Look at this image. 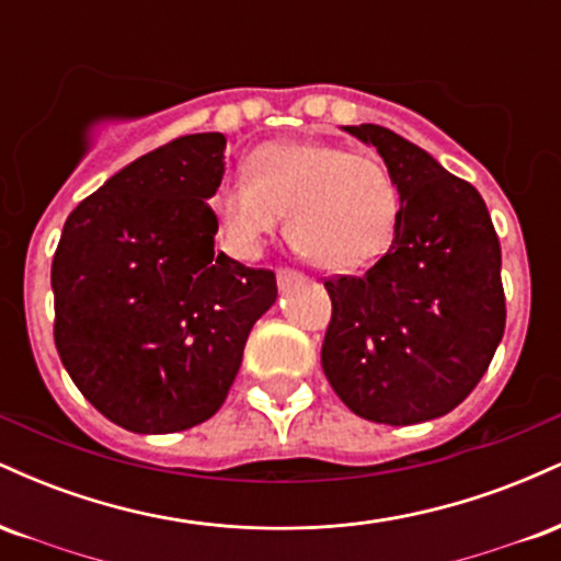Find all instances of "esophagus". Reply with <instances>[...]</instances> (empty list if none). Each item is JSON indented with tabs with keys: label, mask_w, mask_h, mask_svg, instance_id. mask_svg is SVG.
<instances>
[{
	"label": "esophagus",
	"mask_w": 561,
	"mask_h": 561,
	"mask_svg": "<svg viewBox=\"0 0 561 561\" xmlns=\"http://www.w3.org/2000/svg\"><path fill=\"white\" fill-rule=\"evenodd\" d=\"M300 279H302V276H300L298 272H295V268H279V272H276V282H279L282 289L298 285Z\"/></svg>",
	"instance_id": "obj_1"
}]
</instances>
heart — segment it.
<instances>
[{
    "instance_id": "obj_1",
    "label": "heart",
    "mask_w": 561,
    "mask_h": 561,
    "mask_svg": "<svg viewBox=\"0 0 561 561\" xmlns=\"http://www.w3.org/2000/svg\"><path fill=\"white\" fill-rule=\"evenodd\" d=\"M401 184L382 158L327 141H272L248 171L221 179L214 214L231 253L253 259L285 221L295 248L324 272H356L388 253Z\"/></svg>"
}]
</instances>
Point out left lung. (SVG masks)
Segmentation results:
<instances>
[{"instance_id": "8db88e82", "label": "left lung", "mask_w": 561, "mask_h": 561, "mask_svg": "<svg viewBox=\"0 0 561 561\" xmlns=\"http://www.w3.org/2000/svg\"><path fill=\"white\" fill-rule=\"evenodd\" d=\"M345 131L377 147L403 208L375 266L324 279L332 319L321 366L364 420H435L478 388L504 337L499 234L480 192L422 147L375 124Z\"/></svg>"}]
</instances>
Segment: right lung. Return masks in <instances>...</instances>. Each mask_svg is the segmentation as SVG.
Wrapping results in <instances>:
<instances>
[{
    "instance_id": "right-lung-1",
    "label": "right lung",
    "mask_w": 561,
    "mask_h": 561,
    "mask_svg": "<svg viewBox=\"0 0 561 561\" xmlns=\"http://www.w3.org/2000/svg\"><path fill=\"white\" fill-rule=\"evenodd\" d=\"M224 150V134H190L147 152L81 199L57 242L60 362L81 396L131 433L210 420L276 300L272 268L216 250L208 199Z\"/></svg>"
}]
</instances>
